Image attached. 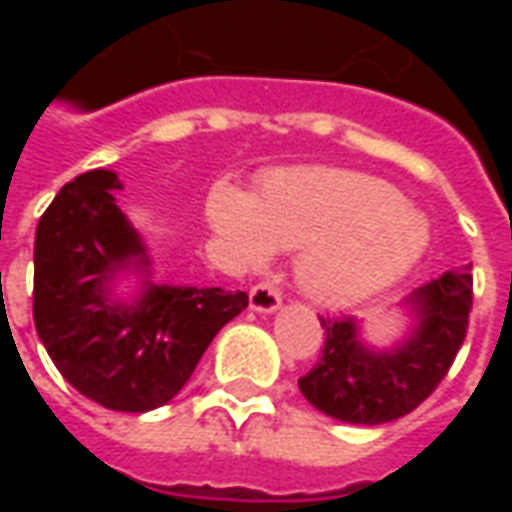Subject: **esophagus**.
<instances>
[{
	"label": "esophagus",
	"mask_w": 512,
	"mask_h": 512,
	"mask_svg": "<svg viewBox=\"0 0 512 512\" xmlns=\"http://www.w3.org/2000/svg\"><path fill=\"white\" fill-rule=\"evenodd\" d=\"M249 307L255 312H277L282 307V296L271 282H260L255 288L249 290Z\"/></svg>",
	"instance_id": "1"
}]
</instances>
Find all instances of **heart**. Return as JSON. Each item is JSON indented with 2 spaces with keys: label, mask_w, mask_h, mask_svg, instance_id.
<instances>
[{
  "label": "heart",
  "mask_w": 512,
  "mask_h": 512,
  "mask_svg": "<svg viewBox=\"0 0 512 512\" xmlns=\"http://www.w3.org/2000/svg\"><path fill=\"white\" fill-rule=\"evenodd\" d=\"M211 230L246 268L274 249H304L299 285L329 307H354L384 293L417 266L428 222L386 180L348 169H290L252 197L219 183L208 200Z\"/></svg>",
  "instance_id": "heart-1"
}]
</instances>
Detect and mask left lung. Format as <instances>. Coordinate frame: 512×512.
Instances as JSON below:
<instances>
[{"mask_svg":"<svg viewBox=\"0 0 512 512\" xmlns=\"http://www.w3.org/2000/svg\"><path fill=\"white\" fill-rule=\"evenodd\" d=\"M472 266L430 279L406 299L414 326L395 345H370L356 318H321V359L299 378L301 395L326 417L384 425L411 414L441 384L461 351L472 310Z\"/></svg>","mask_w":512,"mask_h":512,"instance_id":"left-lung-1","label":"left lung"}]
</instances>
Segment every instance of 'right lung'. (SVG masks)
Returning a JSON list of instances; mask_svg holds the SVG:
<instances>
[{"mask_svg": "<svg viewBox=\"0 0 512 512\" xmlns=\"http://www.w3.org/2000/svg\"><path fill=\"white\" fill-rule=\"evenodd\" d=\"M112 169L65 183L35 233V329L62 378L112 411L164 406L189 381L205 348L246 310L244 290L156 285L150 255L126 213ZM140 290L123 300L116 279Z\"/></svg>", "mask_w": 512, "mask_h": 512, "instance_id": "add662e5", "label": "right lung"}]
</instances>
